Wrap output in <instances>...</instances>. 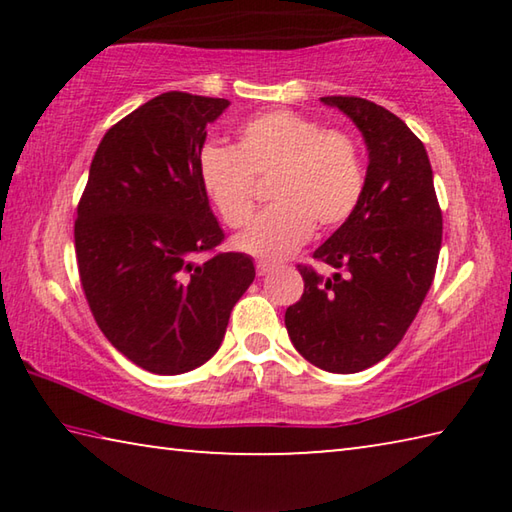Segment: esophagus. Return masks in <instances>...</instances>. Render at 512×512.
<instances>
[{
	"label": "esophagus",
	"instance_id": "34e87169",
	"mask_svg": "<svg viewBox=\"0 0 512 512\" xmlns=\"http://www.w3.org/2000/svg\"><path fill=\"white\" fill-rule=\"evenodd\" d=\"M273 264H268V262H257V275H268V273H271L273 271Z\"/></svg>",
	"mask_w": 512,
	"mask_h": 512
}]
</instances>
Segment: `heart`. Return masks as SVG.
<instances>
[{
	"mask_svg": "<svg viewBox=\"0 0 512 512\" xmlns=\"http://www.w3.org/2000/svg\"><path fill=\"white\" fill-rule=\"evenodd\" d=\"M268 207L235 237L237 250L268 262L291 255L314 232L339 228L366 189L359 142L296 110H268L237 128L235 146L205 144L198 183L228 228L255 210V180H268Z\"/></svg>",
	"mask_w": 512,
	"mask_h": 512,
	"instance_id": "obj_1",
	"label": "heart"
}]
</instances>
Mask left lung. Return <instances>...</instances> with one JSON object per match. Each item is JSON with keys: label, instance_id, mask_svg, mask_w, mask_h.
I'll return each mask as SVG.
<instances>
[{"label": "left lung", "instance_id": "left-lung-1", "mask_svg": "<svg viewBox=\"0 0 512 512\" xmlns=\"http://www.w3.org/2000/svg\"><path fill=\"white\" fill-rule=\"evenodd\" d=\"M345 112L368 146L357 210L314 259L339 268L323 277L298 264L305 293L284 314L289 339L316 368L361 372L404 339L436 275L443 212L424 144L391 110L359 97H323Z\"/></svg>", "mask_w": 512, "mask_h": 512}]
</instances>
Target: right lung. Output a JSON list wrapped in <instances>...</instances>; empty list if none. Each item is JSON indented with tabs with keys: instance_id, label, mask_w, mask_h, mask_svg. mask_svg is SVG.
<instances>
[{
	"instance_id": "obj_1",
	"label": "right lung",
	"mask_w": 512,
	"mask_h": 512,
	"mask_svg": "<svg viewBox=\"0 0 512 512\" xmlns=\"http://www.w3.org/2000/svg\"><path fill=\"white\" fill-rule=\"evenodd\" d=\"M228 99L164 92L103 135L76 210L81 287L106 339L155 375L214 357L253 259L216 253L223 230L198 183L205 126ZM212 252L203 265L195 255Z\"/></svg>"
}]
</instances>
